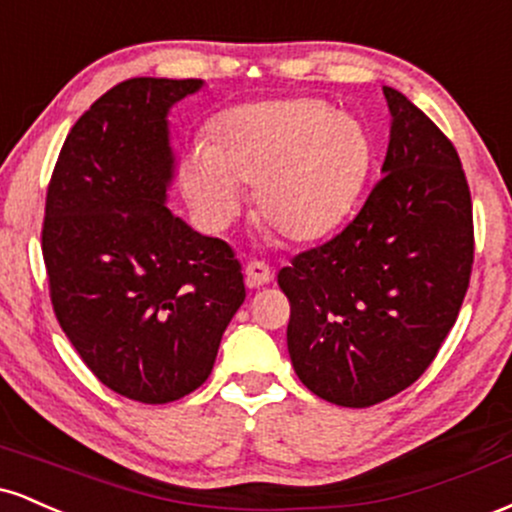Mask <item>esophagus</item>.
Wrapping results in <instances>:
<instances>
[{
	"label": "esophagus",
	"mask_w": 512,
	"mask_h": 512,
	"mask_svg": "<svg viewBox=\"0 0 512 512\" xmlns=\"http://www.w3.org/2000/svg\"><path fill=\"white\" fill-rule=\"evenodd\" d=\"M272 279H274L272 269H269L264 262H250L248 267H245V281H248L250 289H260V286L269 284Z\"/></svg>",
	"instance_id": "34e87169"
}]
</instances>
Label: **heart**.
I'll list each match as a JSON object with an SVG mask.
<instances>
[{"label":"heart","mask_w":512,"mask_h":512,"mask_svg":"<svg viewBox=\"0 0 512 512\" xmlns=\"http://www.w3.org/2000/svg\"><path fill=\"white\" fill-rule=\"evenodd\" d=\"M373 149L354 117L317 101H262L223 110L209 144L180 161V187L211 231L228 226L252 185L262 221L296 243L342 223L366 185Z\"/></svg>","instance_id":"obj_1"}]
</instances>
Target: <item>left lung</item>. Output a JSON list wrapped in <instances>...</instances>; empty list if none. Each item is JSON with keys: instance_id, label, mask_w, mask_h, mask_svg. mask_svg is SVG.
<instances>
[{"instance_id": "8db88e82", "label": "left lung", "mask_w": 512, "mask_h": 512, "mask_svg": "<svg viewBox=\"0 0 512 512\" xmlns=\"http://www.w3.org/2000/svg\"><path fill=\"white\" fill-rule=\"evenodd\" d=\"M383 178L339 236L279 272L301 383L363 409L421 378L455 325L474 262L472 197L455 146L395 88Z\"/></svg>"}]
</instances>
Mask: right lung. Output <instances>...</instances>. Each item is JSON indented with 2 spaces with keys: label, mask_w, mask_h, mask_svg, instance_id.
<instances>
[{
  "label": "right lung",
  "mask_w": 512,
  "mask_h": 512,
  "mask_svg": "<svg viewBox=\"0 0 512 512\" xmlns=\"http://www.w3.org/2000/svg\"><path fill=\"white\" fill-rule=\"evenodd\" d=\"M202 86L137 76L103 93L64 139L45 202L60 327L103 385L144 404L175 402L209 378L245 301L233 250L166 207L168 113Z\"/></svg>",
  "instance_id": "obj_1"
}]
</instances>
